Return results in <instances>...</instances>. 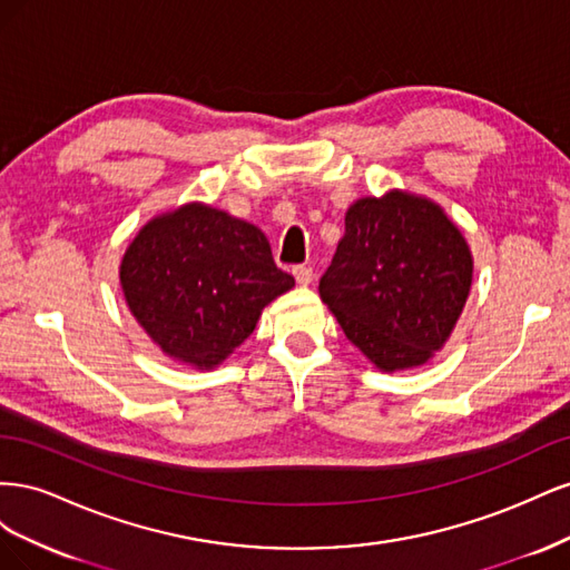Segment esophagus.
Returning a JSON list of instances; mask_svg holds the SVG:
<instances>
[{
    "label": "esophagus",
    "instance_id": "esophagus-1",
    "mask_svg": "<svg viewBox=\"0 0 570 570\" xmlns=\"http://www.w3.org/2000/svg\"><path fill=\"white\" fill-rule=\"evenodd\" d=\"M292 275H295V281L299 285H308L314 281V268L312 266H295L292 268Z\"/></svg>",
    "mask_w": 570,
    "mask_h": 570
}]
</instances>
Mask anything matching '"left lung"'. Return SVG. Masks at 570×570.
Returning <instances> with one entry per match:
<instances>
[{
    "label": "left lung",
    "mask_w": 570,
    "mask_h": 570,
    "mask_svg": "<svg viewBox=\"0 0 570 570\" xmlns=\"http://www.w3.org/2000/svg\"><path fill=\"white\" fill-rule=\"evenodd\" d=\"M473 278L469 245L438 204L390 193L344 216L318 292L377 368L421 366L454 331Z\"/></svg>",
    "instance_id": "left-lung-1"
}]
</instances>
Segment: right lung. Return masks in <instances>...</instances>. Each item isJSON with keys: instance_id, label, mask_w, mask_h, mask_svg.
Here are the masks:
<instances>
[{"instance_id": "obj_1", "label": "right lung", "mask_w": 570, "mask_h": 570, "mask_svg": "<svg viewBox=\"0 0 570 570\" xmlns=\"http://www.w3.org/2000/svg\"><path fill=\"white\" fill-rule=\"evenodd\" d=\"M120 285L137 323L168 356L214 368L295 278L275 266L266 235L252 223L185 204L132 239Z\"/></svg>"}]
</instances>
